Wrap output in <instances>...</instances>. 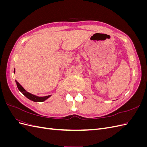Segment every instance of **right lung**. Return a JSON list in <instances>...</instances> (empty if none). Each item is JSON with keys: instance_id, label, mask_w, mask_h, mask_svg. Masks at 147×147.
I'll return each mask as SVG.
<instances>
[{"instance_id": "obj_1", "label": "right lung", "mask_w": 147, "mask_h": 147, "mask_svg": "<svg viewBox=\"0 0 147 147\" xmlns=\"http://www.w3.org/2000/svg\"><path fill=\"white\" fill-rule=\"evenodd\" d=\"M14 73H15V69H14ZM15 82H16L17 87H18V88L19 91H21L24 94V96H25L28 99H30V100H32L34 102H43V101L46 100L47 99H48L49 97H50L51 96V95H49V96H43V97H39L37 96L34 95L26 91L25 89L23 86H22L16 80H15Z\"/></svg>"}]
</instances>
